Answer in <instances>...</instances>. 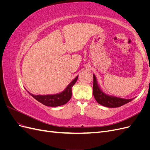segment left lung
Returning a JSON list of instances; mask_svg holds the SVG:
<instances>
[{
	"mask_svg": "<svg viewBox=\"0 0 150 150\" xmlns=\"http://www.w3.org/2000/svg\"><path fill=\"white\" fill-rule=\"evenodd\" d=\"M93 95L96 101L102 106L108 108H117L132 101L133 99L117 98L103 93L97 83L96 76L93 74Z\"/></svg>",
	"mask_w": 150,
	"mask_h": 150,
	"instance_id": "8db88e82",
	"label": "left lung"
}]
</instances>
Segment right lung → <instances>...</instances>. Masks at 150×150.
<instances>
[{
  "label": "right lung",
  "instance_id": "1",
  "mask_svg": "<svg viewBox=\"0 0 150 150\" xmlns=\"http://www.w3.org/2000/svg\"><path fill=\"white\" fill-rule=\"evenodd\" d=\"M78 76L67 86L62 92L52 95H34L28 92L36 100L44 105L51 107H56L64 105L70 100L72 96V88L78 80Z\"/></svg>",
  "mask_w": 150,
  "mask_h": 150
}]
</instances>
